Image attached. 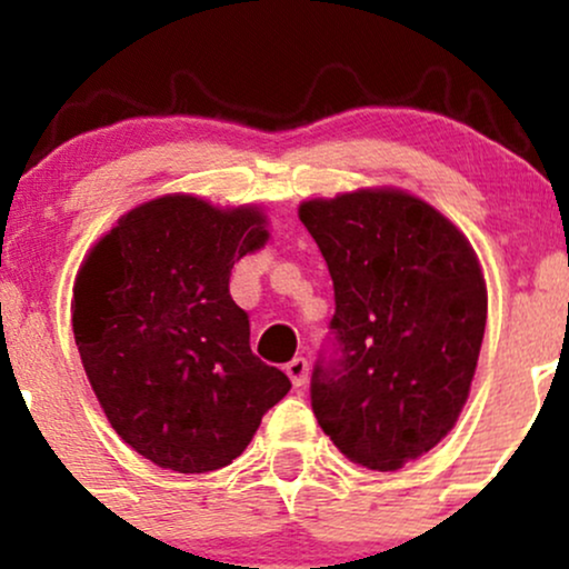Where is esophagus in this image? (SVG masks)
Returning a JSON list of instances; mask_svg holds the SVG:
<instances>
[{"mask_svg":"<svg viewBox=\"0 0 569 569\" xmlns=\"http://www.w3.org/2000/svg\"><path fill=\"white\" fill-rule=\"evenodd\" d=\"M286 375H289L293 388H302V385L307 382V375H310V363H307V358H302V356L291 358V361L286 363Z\"/></svg>","mask_w":569,"mask_h":569,"instance_id":"esophagus-1","label":"esophagus"}]
</instances>
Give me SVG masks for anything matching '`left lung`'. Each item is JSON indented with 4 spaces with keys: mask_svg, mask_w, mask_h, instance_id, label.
<instances>
[{
    "mask_svg": "<svg viewBox=\"0 0 569 569\" xmlns=\"http://www.w3.org/2000/svg\"><path fill=\"white\" fill-rule=\"evenodd\" d=\"M299 219L335 280V350L318 358V426L348 460L398 471L466 407L487 326V283L468 238L393 187L305 200Z\"/></svg>",
    "mask_w": 569,
    "mask_h": 569,
    "instance_id": "8db88e82",
    "label": "left lung"
}]
</instances>
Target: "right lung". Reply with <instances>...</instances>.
Masks as SVG:
<instances>
[{"label":"right lung","mask_w":569,"mask_h":569,"mask_svg":"<svg viewBox=\"0 0 569 569\" xmlns=\"http://www.w3.org/2000/svg\"><path fill=\"white\" fill-rule=\"evenodd\" d=\"M270 238L257 206L162 194L130 208L74 278L84 375L122 441L154 466L208 473L243 455L289 377L251 352L230 272Z\"/></svg>","instance_id":"obj_1"}]
</instances>
